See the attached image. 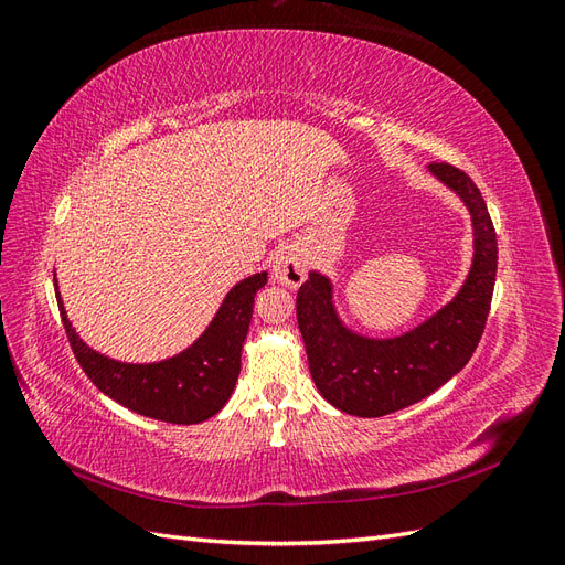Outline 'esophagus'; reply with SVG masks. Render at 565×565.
<instances>
[{
	"label": "esophagus",
	"instance_id": "esophagus-1",
	"mask_svg": "<svg viewBox=\"0 0 565 565\" xmlns=\"http://www.w3.org/2000/svg\"><path fill=\"white\" fill-rule=\"evenodd\" d=\"M273 273L276 280L289 289H297L306 278V262L303 254L295 247H285L278 252L276 262H273Z\"/></svg>",
	"mask_w": 565,
	"mask_h": 565
}]
</instances>
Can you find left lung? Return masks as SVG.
<instances>
[{
  "instance_id": "1",
  "label": "left lung",
  "mask_w": 565,
  "mask_h": 565,
  "mask_svg": "<svg viewBox=\"0 0 565 565\" xmlns=\"http://www.w3.org/2000/svg\"><path fill=\"white\" fill-rule=\"evenodd\" d=\"M429 167L467 202L476 231L469 280L452 303L413 332L374 341L341 328L328 278L311 273L297 292V320L311 377L322 396L349 415L382 417L426 398L469 363L486 330L498 276V233L481 191L459 167Z\"/></svg>"
}]
</instances>
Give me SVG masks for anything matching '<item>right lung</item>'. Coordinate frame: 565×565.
<instances>
[{
    "instance_id": "1",
    "label": "right lung",
    "mask_w": 565,
    "mask_h": 565,
    "mask_svg": "<svg viewBox=\"0 0 565 565\" xmlns=\"http://www.w3.org/2000/svg\"><path fill=\"white\" fill-rule=\"evenodd\" d=\"M266 285V273L235 285L212 324L195 344L164 363L127 365L84 347L56 299L63 328L84 374L98 391L143 417L198 424L226 405L241 374V351L249 330L254 297Z\"/></svg>"
}]
</instances>
